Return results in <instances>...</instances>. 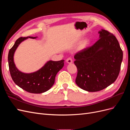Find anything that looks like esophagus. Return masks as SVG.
<instances>
[{
  "instance_id": "34e87169",
  "label": "esophagus",
  "mask_w": 130,
  "mask_h": 130,
  "mask_svg": "<svg viewBox=\"0 0 130 130\" xmlns=\"http://www.w3.org/2000/svg\"><path fill=\"white\" fill-rule=\"evenodd\" d=\"M67 62L68 63H72L73 62V59L71 57H68L67 59Z\"/></svg>"
}]
</instances>
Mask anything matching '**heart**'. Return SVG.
<instances>
[{
    "instance_id": "1",
    "label": "heart",
    "mask_w": 130,
    "mask_h": 130,
    "mask_svg": "<svg viewBox=\"0 0 130 130\" xmlns=\"http://www.w3.org/2000/svg\"><path fill=\"white\" fill-rule=\"evenodd\" d=\"M86 43H88V41H87V42H86Z\"/></svg>"
}]
</instances>
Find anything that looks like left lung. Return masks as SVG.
Returning <instances> with one entry per match:
<instances>
[{
    "instance_id": "8db88e82",
    "label": "left lung",
    "mask_w": 130,
    "mask_h": 130,
    "mask_svg": "<svg viewBox=\"0 0 130 130\" xmlns=\"http://www.w3.org/2000/svg\"><path fill=\"white\" fill-rule=\"evenodd\" d=\"M100 38L94 44L77 53L74 64L77 69L75 80L81 89L94 92L113 84L120 72L123 53L115 35L99 31Z\"/></svg>"
}]
</instances>
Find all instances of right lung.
<instances>
[{
	"instance_id": "right-lung-1",
	"label": "right lung",
	"mask_w": 130,
	"mask_h": 130,
	"mask_svg": "<svg viewBox=\"0 0 130 130\" xmlns=\"http://www.w3.org/2000/svg\"><path fill=\"white\" fill-rule=\"evenodd\" d=\"M37 37H21L15 42L10 49L8 55L9 70L14 83L25 91L31 93H44L51 88L55 82L57 73L64 66V60L49 61L38 70L32 73H23L17 69L13 62V55L20 43L27 38L35 39Z\"/></svg>"
}]
</instances>
